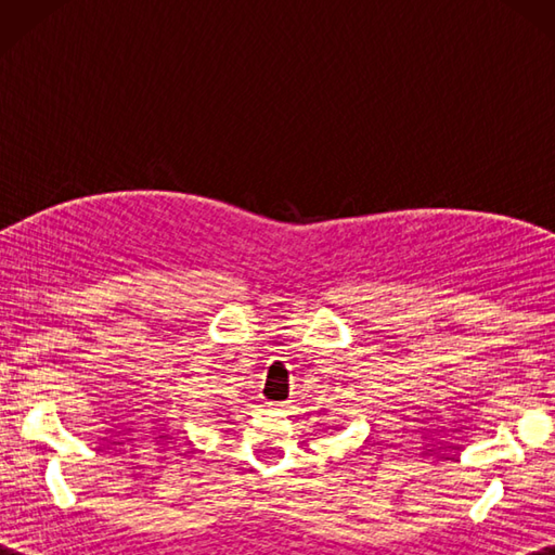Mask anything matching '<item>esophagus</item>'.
Returning a JSON list of instances; mask_svg holds the SVG:
<instances>
[{
	"instance_id": "1",
	"label": "esophagus",
	"mask_w": 555,
	"mask_h": 555,
	"mask_svg": "<svg viewBox=\"0 0 555 555\" xmlns=\"http://www.w3.org/2000/svg\"><path fill=\"white\" fill-rule=\"evenodd\" d=\"M269 408L276 412H288V403H269Z\"/></svg>"
}]
</instances>
